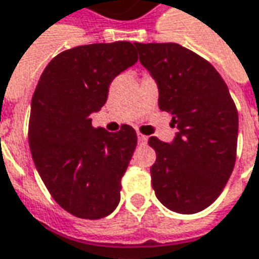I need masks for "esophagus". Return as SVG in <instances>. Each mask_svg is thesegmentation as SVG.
<instances>
[{
  "instance_id": "1",
  "label": "esophagus",
  "mask_w": 259,
  "mask_h": 259,
  "mask_svg": "<svg viewBox=\"0 0 259 259\" xmlns=\"http://www.w3.org/2000/svg\"><path fill=\"white\" fill-rule=\"evenodd\" d=\"M137 142H139V144H146V142H147V137L137 132Z\"/></svg>"
}]
</instances>
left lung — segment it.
Instances as JSON below:
<instances>
[{
    "label": "left lung",
    "instance_id": "obj_1",
    "mask_svg": "<svg viewBox=\"0 0 259 259\" xmlns=\"http://www.w3.org/2000/svg\"><path fill=\"white\" fill-rule=\"evenodd\" d=\"M140 63L158 88V106L177 129L171 143L151 136L155 196L167 209L192 214L210 206L236 162L238 113L209 61L178 43H136Z\"/></svg>",
    "mask_w": 259,
    "mask_h": 259
}]
</instances>
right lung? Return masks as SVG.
I'll use <instances>...</instances> for the list:
<instances>
[{
    "mask_svg": "<svg viewBox=\"0 0 259 259\" xmlns=\"http://www.w3.org/2000/svg\"><path fill=\"white\" fill-rule=\"evenodd\" d=\"M136 61L130 41L77 46L56 56L37 82L29 119L33 162L54 200L77 218L102 219L119 205L137 135L129 124L116 133L95 129L91 115Z\"/></svg>",
    "mask_w": 259,
    "mask_h": 259,
    "instance_id": "1",
    "label": "right lung"
}]
</instances>
